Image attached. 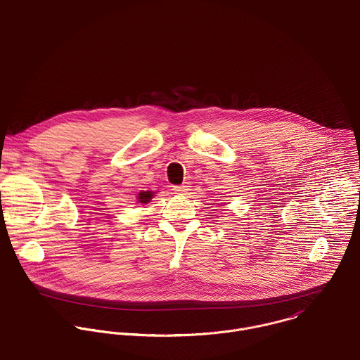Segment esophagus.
Masks as SVG:
<instances>
[{
	"instance_id": "esophagus-1",
	"label": "esophagus",
	"mask_w": 360,
	"mask_h": 360,
	"mask_svg": "<svg viewBox=\"0 0 360 360\" xmlns=\"http://www.w3.org/2000/svg\"><path fill=\"white\" fill-rule=\"evenodd\" d=\"M189 188H191L189 184H184V185H181V186H175L174 191H175L178 195H186L188 191H191Z\"/></svg>"
}]
</instances>
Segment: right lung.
Segmentation results:
<instances>
[{"label":"right lung","mask_w":360,"mask_h":360,"mask_svg":"<svg viewBox=\"0 0 360 360\" xmlns=\"http://www.w3.org/2000/svg\"><path fill=\"white\" fill-rule=\"evenodd\" d=\"M154 196H155V192H153V191H141V192L137 195V202L141 203V205H146V203H148Z\"/></svg>","instance_id":"right-lung-1"}]
</instances>
